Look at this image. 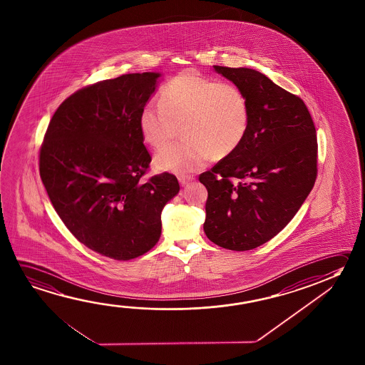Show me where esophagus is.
Instances as JSON below:
<instances>
[{"mask_svg": "<svg viewBox=\"0 0 365 365\" xmlns=\"http://www.w3.org/2000/svg\"><path fill=\"white\" fill-rule=\"evenodd\" d=\"M178 180H180V183L182 187H185V185H188L190 183H191L192 180H193V178L190 177V175H185V177H180Z\"/></svg>", "mask_w": 365, "mask_h": 365, "instance_id": "34e87169", "label": "esophagus"}]
</instances>
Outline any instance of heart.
Wrapping results in <instances>:
<instances>
[{
	"mask_svg": "<svg viewBox=\"0 0 365 365\" xmlns=\"http://www.w3.org/2000/svg\"><path fill=\"white\" fill-rule=\"evenodd\" d=\"M250 122V102L240 86L193 70L169 80L160 93V106L146 103L138 118L141 138L154 149L167 145L182 125L185 141L168 145L155 156L159 170L180 175L201 170L211 155H230L243 143Z\"/></svg>",
	"mask_w": 365,
	"mask_h": 365,
	"instance_id": "1",
	"label": "heart"
}]
</instances>
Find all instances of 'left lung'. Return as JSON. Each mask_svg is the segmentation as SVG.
Wrapping results in <instances>:
<instances>
[{"instance_id": "left-lung-1", "label": "left lung", "mask_w": 365, "mask_h": 365, "mask_svg": "<svg viewBox=\"0 0 365 365\" xmlns=\"http://www.w3.org/2000/svg\"><path fill=\"white\" fill-rule=\"evenodd\" d=\"M243 90L251 122L240 148L200 175L203 230L212 243L250 251L287 227L317 178L316 127L304 102L252 68L214 66Z\"/></svg>"}]
</instances>
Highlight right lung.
<instances>
[{
    "instance_id": "add662e5",
    "label": "right lung",
    "mask_w": 365,
    "mask_h": 365,
    "mask_svg": "<svg viewBox=\"0 0 365 365\" xmlns=\"http://www.w3.org/2000/svg\"><path fill=\"white\" fill-rule=\"evenodd\" d=\"M160 73H127L78 90L54 112L39 172L76 240L117 261L143 256L162 234V210L180 191L173 174L143 180L151 156L138 131Z\"/></svg>"
}]
</instances>
